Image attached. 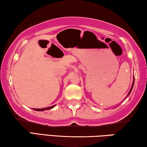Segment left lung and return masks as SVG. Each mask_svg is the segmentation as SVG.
<instances>
[{"label": "left lung", "mask_w": 147, "mask_h": 147, "mask_svg": "<svg viewBox=\"0 0 147 147\" xmlns=\"http://www.w3.org/2000/svg\"><path fill=\"white\" fill-rule=\"evenodd\" d=\"M134 82H135V77L133 78V84H132V86H131V89H130V91L129 92V93H128V94H127V98L129 96V94H130V93L131 92V90H132V89H133V85H134ZM126 99V98H125Z\"/></svg>", "instance_id": "8db88e82"}]
</instances>
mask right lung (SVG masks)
<instances>
[{"label":"right lung","instance_id":"right-lung-1","mask_svg":"<svg viewBox=\"0 0 147 147\" xmlns=\"http://www.w3.org/2000/svg\"><path fill=\"white\" fill-rule=\"evenodd\" d=\"M55 106V105H53V106H51V107H48V108H41V109H34V110H36V111H45V110H46V109H52L53 108H54V107Z\"/></svg>","mask_w":147,"mask_h":147}]
</instances>
